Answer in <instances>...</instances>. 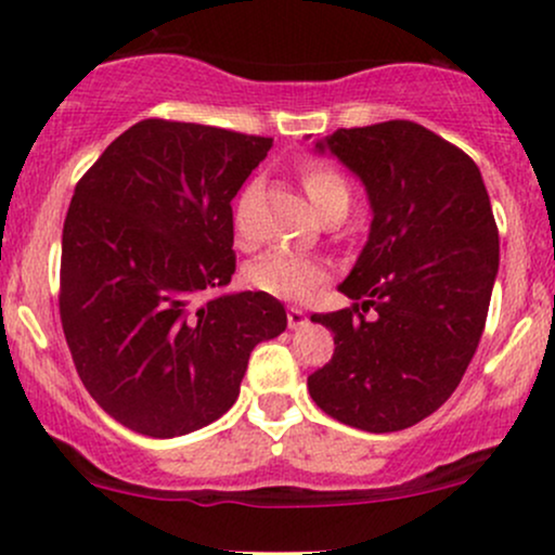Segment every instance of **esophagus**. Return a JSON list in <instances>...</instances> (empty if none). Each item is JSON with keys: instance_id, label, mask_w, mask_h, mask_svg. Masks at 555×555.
<instances>
[{"instance_id": "1", "label": "esophagus", "mask_w": 555, "mask_h": 555, "mask_svg": "<svg viewBox=\"0 0 555 555\" xmlns=\"http://www.w3.org/2000/svg\"><path fill=\"white\" fill-rule=\"evenodd\" d=\"M286 323H289V328H302L305 323H308V315L299 308H289L286 310Z\"/></svg>"}]
</instances>
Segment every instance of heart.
Returning a JSON list of instances; mask_svg holds the SVG:
<instances>
[{
  "instance_id": "heart-1",
  "label": "heart",
  "mask_w": 555,
  "mask_h": 555,
  "mask_svg": "<svg viewBox=\"0 0 555 555\" xmlns=\"http://www.w3.org/2000/svg\"><path fill=\"white\" fill-rule=\"evenodd\" d=\"M302 188L308 193L310 203L318 208L331 206L339 197L349 201V188L339 171H334L326 164H308L302 169ZM234 229L240 237H247L250 232V219H247V195H240L237 208H234ZM247 284L263 295L279 299H302L308 297L315 286H321L328 279V269L321 260L295 256L286 250H269L266 256L253 260L245 271Z\"/></svg>"
}]
</instances>
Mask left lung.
<instances>
[{
  "mask_svg": "<svg viewBox=\"0 0 555 555\" xmlns=\"http://www.w3.org/2000/svg\"><path fill=\"white\" fill-rule=\"evenodd\" d=\"M315 149L360 177L373 221L339 284L360 302L310 315L336 344L310 397L352 428H412L454 393L486 328L499 273L486 182L464 151L410 119L336 130Z\"/></svg>",
  "mask_w": 555,
  "mask_h": 555,
  "instance_id": "obj_1",
  "label": "left lung"
}]
</instances>
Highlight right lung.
<instances>
[{
  "label": "right lung",
  "instance_id": "1",
  "mask_svg": "<svg viewBox=\"0 0 555 555\" xmlns=\"http://www.w3.org/2000/svg\"><path fill=\"white\" fill-rule=\"evenodd\" d=\"M271 143L143 119L75 188L62 328L88 393L140 436L175 438L219 420L253 347L286 328L276 297L219 295L234 273L232 197Z\"/></svg>",
  "mask_w": 555,
  "mask_h": 555
}]
</instances>
